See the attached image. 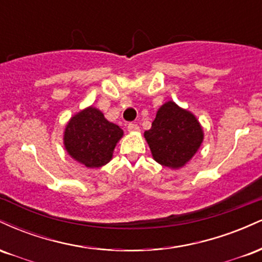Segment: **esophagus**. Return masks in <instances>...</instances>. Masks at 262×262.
Wrapping results in <instances>:
<instances>
[{"label":"esophagus","instance_id":"1","mask_svg":"<svg viewBox=\"0 0 262 262\" xmlns=\"http://www.w3.org/2000/svg\"><path fill=\"white\" fill-rule=\"evenodd\" d=\"M127 128H128L129 132H138V130H139V125L135 124V123H129Z\"/></svg>","mask_w":262,"mask_h":262}]
</instances>
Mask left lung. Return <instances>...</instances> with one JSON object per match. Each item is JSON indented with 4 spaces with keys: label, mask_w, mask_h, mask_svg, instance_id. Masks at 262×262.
Returning a JSON list of instances; mask_svg holds the SVG:
<instances>
[{
    "label": "left lung",
    "mask_w": 262,
    "mask_h": 262,
    "mask_svg": "<svg viewBox=\"0 0 262 262\" xmlns=\"http://www.w3.org/2000/svg\"><path fill=\"white\" fill-rule=\"evenodd\" d=\"M144 137L155 161L180 169L197 152L203 130L193 114L169 101L159 108L151 128L145 130Z\"/></svg>",
    "instance_id": "obj_1"
}]
</instances>
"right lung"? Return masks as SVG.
Returning <instances> with one entry per match:
<instances>
[{
    "label": "right lung",
    "instance_id": "right-lung-1",
    "mask_svg": "<svg viewBox=\"0 0 262 262\" xmlns=\"http://www.w3.org/2000/svg\"><path fill=\"white\" fill-rule=\"evenodd\" d=\"M123 130L108 122L97 108L89 107L75 114L64 133L65 149L86 167H101L112 159Z\"/></svg>",
    "mask_w": 262,
    "mask_h": 262
}]
</instances>
